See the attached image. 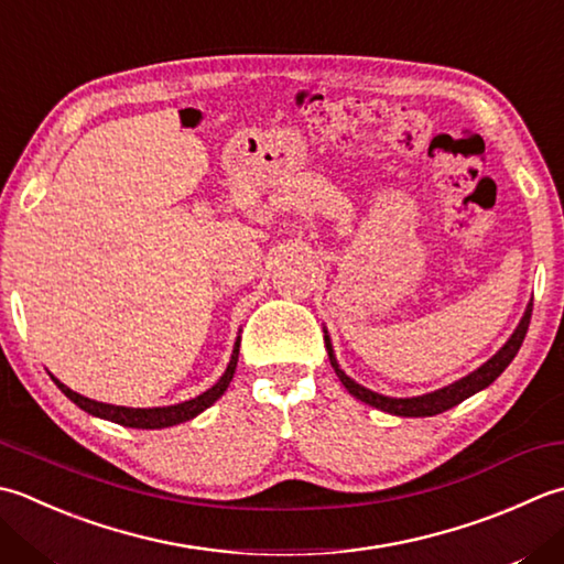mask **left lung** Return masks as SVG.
Returning a JSON list of instances; mask_svg holds the SVG:
<instances>
[{"mask_svg": "<svg viewBox=\"0 0 564 564\" xmlns=\"http://www.w3.org/2000/svg\"><path fill=\"white\" fill-rule=\"evenodd\" d=\"M531 315H533V303H528V311L521 319V325L516 327V333L511 335V339L506 341V345L496 351V355L479 367L477 371H471L469 377L459 379L457 383L447 386V389H440L435 393H425V395H417V399H389V395H381V393H373L369 389H364L357 381H351L345 371L339 369V364L333 355V345H329V337L325 335V347H327V355H329V364H333L335 373L339 377V381L345 383V389L355 395V399L369 403L373 408H379V411H386L391 415H403V417H425V415H437V413H445L449 408H455L457 403H462L469 395H474L481 389H487L489 383H494L496 379L501 377V371L509 367L513 361V357L518 355V349H521L525 333H528V325H531Z\"/></svg>", "mask_w": 564, "mask_h": 564, "instance_id": "1", "label": "left lung"}]
</instances>
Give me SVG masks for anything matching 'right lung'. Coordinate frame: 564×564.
Here are the masks:
<instances>
[{"label":"right lung","instance_id":"1","mask_svg":"<svg viewBox=\"0 0 564 564\" xmlns=\"http://www.w3.org/2000/svg\"><path fill=\"white\" fill-rule=\"evenodd\" d=\"M237 359H239V339L235 345V351H231V359L227 364V371L223 373V379H219L213 389H207L205 393L197 395V399H191L185 403L178 405H165V408H124V405H109V403H97L93 399H85V395L70 391L68 386H63L58 379H53L58 383V389L68 395V399L80 405L83 411L93 413L97 417H105V421H112L119 425H127V427H139V430H156V427H169V425H178L191 421L197 413H203L205 408L213 405L219 395L227 391V386L235 377V369H237Z\"/></svg>","mask_w":564,"mask_h":564}]
</instances>
